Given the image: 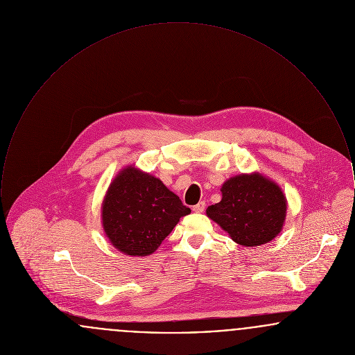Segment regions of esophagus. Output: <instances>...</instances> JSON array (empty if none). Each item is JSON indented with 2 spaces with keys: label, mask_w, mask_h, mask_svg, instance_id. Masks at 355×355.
<instances>
[{
  "label": "esophagus",
  "mask_w": 355,
  "mask_h": 355,
  "mask_svg": "<svg viewBox=\"0 0 355 355\" xmlns=\"http://www.w3.org/2000/svg\"><path fill=\"white\" fill-rule=\"evenodd\" d=\"M205 202L201 201V202L197 203V205H194L193 206V211H196V213H202L203 210H205Z\"/></svg>",
  "instance_id": "obj_1"
}]
</instances>
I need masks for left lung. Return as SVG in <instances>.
I'll list each match as a JSON object with an SVG mask.
<instances>
[{"mask_svg":"<svg viewBox=\"0 0 355 355\" xmlns=\"http://www.w3.org/2000/svg\"><path fill=\"white\" fill-rule=\"evenodd\" d=\"M220 202L206 214L242 246H259L278 236L286 217V198L272 181L261 174H241L227 180Z\"/></svg>","mask_w":355,"mask_h":355,"instance_id":"8db88e82","label":"left lung"}]
</instances>
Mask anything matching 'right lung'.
Masks as SVG:
<instances>
[{"label": "right lung", "instance_id": "1", "mask_svg": "<svg viewBox=\"0 0 355 355\" xmlns=\"http://www.w3.org/2000/svg\"><path fill=\"white\" fill-rule=\"evenodd\" d=\"M190 213L158 178L135 168L119 173L102 203V225L110 242L128 255H149Z\"/></svg>", "mask_w": 355, "mask_h": 355}]
</instances>
